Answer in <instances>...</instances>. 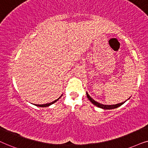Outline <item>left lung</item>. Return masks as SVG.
<instances>
[{"mask_svg": "<svg viewBox=\"0 0 148 148\" xmlns=\"http://www.w3.org/2000/svg\"><path fill=\"white\" fill-rule=\"evenodd\" d=\"M86 94H87V98L89 99V100H90V102H91V103H92L93 104H94L95 106H98V107H99V108H102V109H105V110L114 109V108H116L119 107V106H120L122 105L123 104H124L125 102H126V101H127V100H126V101H124V102H121V103L116 104H112V105H106V104H100V103H99V102H96V101H95L93 98H91L90 96H89V95L88 94V93H86ZM128 99H130V98H129Z\"/></svg>", "mask_w": 148, "mask_h": 148, "instance_id": "1", "label": "left lung"}]
</instances>
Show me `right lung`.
Instances as JSON below:
<instances>
[{"label": "right lung", "mask_w": 148, "mask_h": 148, "mask_svg": "<svg viewBox=\"0 0 148 148\" xmlns=\"http://www.w3.org/2000/svg\"><path fill=\"white\" fill-rule=\"evenodd\" d=\"M63 95H61V96L59 97V98L58 99H57V100H55V101H53V102H50V103H48V104H34V105L35 106H40V107H47V106H50L51 105V104H54V103H55L56 102H57V101L58 100H59V99L61 98V97Z\"/></svg>", "instance_id": "1"}]
</instances>
